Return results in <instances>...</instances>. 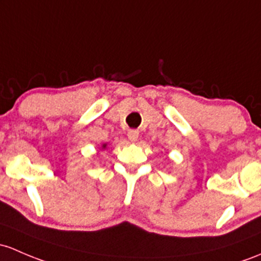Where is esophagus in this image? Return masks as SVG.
Instances as JSON below:
<instances>
[{"instance_id": "1", "label": "esophagus", "mask_w": 261, "mask_h": 261, "mask_svg": "<svg viewBox=\"0 0 261 261\" xmlns=\"http://www.w3.org/2000/svg\"><path fill=\"white\" fill-rule=\"evenodd\" d=\"M127 138L130 141H136L139 138V131L138 130H128L127 131Z\"/></svg>"}]
</instances>
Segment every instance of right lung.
Returning <instances> with one entry per match:
<instances>
[{
  "label": "right lung",
  "instance_id": "obj_1",
  "mask_svg": "<svg viewBox=\"0 0 261 261\" xmlns=\"http://www.w3.org/2000/svg\"><path fill=\"white\" fill-rule=\"evenodd\" d=\"M105 146H106V145H103V146H102V147H105Z\"/></svg>",
  "mask_w": 261,
  "mask_h": 261
}]
</instances>
